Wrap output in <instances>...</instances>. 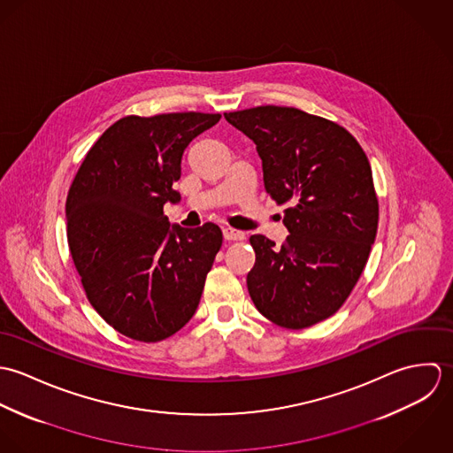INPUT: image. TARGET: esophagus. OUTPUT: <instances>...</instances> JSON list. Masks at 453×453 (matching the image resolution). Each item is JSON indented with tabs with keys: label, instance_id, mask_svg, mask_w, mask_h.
Returning a JSON list of instances; mask_svg holds the SVG:
<instances>
[{
	"label": "esophagus",
	"instance_id": "obj_1",
	"mask_svg": "<svg viewBox=\"0 0 453 453\" xmlns=\"http://www.w3.org/2000/svg\"><path fill=\"white\" fill-rule=\"evenodd\" d=\"M224 238L227 242H242V240H245V233L243 231H236L233 227H226L224 229Z\"/></svg>",
	"mask_w": 453,
	"mask_h": 453
}]
</instances>
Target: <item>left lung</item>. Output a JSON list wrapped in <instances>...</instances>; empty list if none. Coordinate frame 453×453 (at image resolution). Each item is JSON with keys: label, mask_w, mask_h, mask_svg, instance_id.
<instances>
[{"label": "left lung", "mask_w": 453, "mask_h": 453, "mask_svg": "<svg viewBox=\"0 0 453 453\" xmlns=\"http://www.w3.org/2000/svg\"><path fill=\"white\" fill-rule=\"evenodd\" d=\"M224 117L256 143L273 199L288 203L281 247L250 236V297L273 324L310 327L340 310L374 243L378 199L369 161L345 127L297 108L268 104Z\"/></svg>", "instance_id": "1"}]
</instances>
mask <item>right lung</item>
Masks as SVG:
<instances>
[{
	"label": "right lung",
	"mask_w": 453,
	"mask_h": 453,
	"mask_svg": "<svg viewBox=\"0 0 453 453\" xmlns=\"http://www.w3.org/2000/svg\"><path fill=\"white\" fill-rule=\"evenodd\" d=\"M219 113L129 115L88 152L66 199L68 243L94 310L120 334L154 343L192 319L222 245L219 226L170 224L181 156Z\"/></svg>",
	"instance_id": "add662e5"
}]
</instances>
